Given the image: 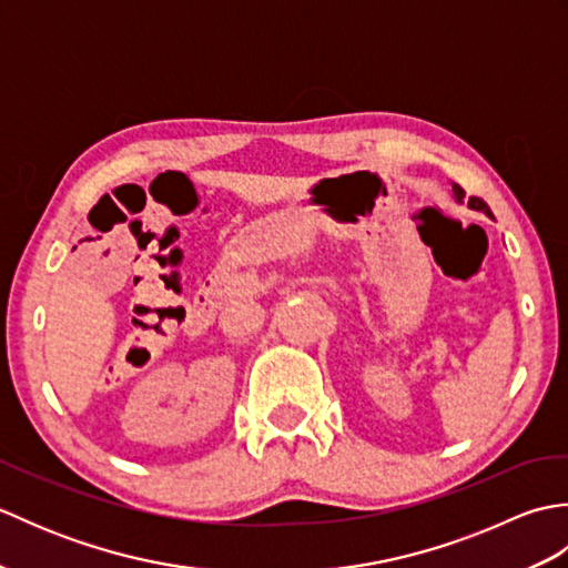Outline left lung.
<instances>
[{
	"instance_id": "left-lung-1",
	"label": "left lung",
	"mask_w": 568,
	"mask_h": 568,
	"mask_svg": "<svg viewBox=\"0 0 568 568\" xmlns=\"http://www.w3.org/2000/svg\"><path fill=\"white\" fill-rule=\"evenodd\" d=\"M454 197L458 200V202H464V197H466V190L464 187H458V185H454ZM468 207H474V210H484L488 216H493V212L488 210V204L480 200V197H468Z\"/></svg>"
}]
</instances>
